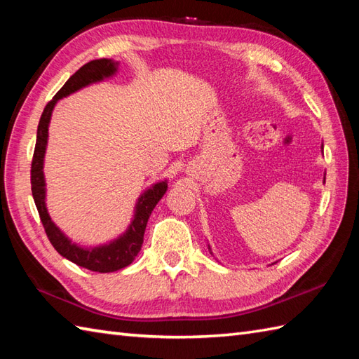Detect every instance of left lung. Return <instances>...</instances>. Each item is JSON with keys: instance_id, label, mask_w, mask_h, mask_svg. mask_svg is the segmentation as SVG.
Segmentation results:
<instances>
[{"instance_id": "obj_1", "label": "left lung", "mask_w": 359, "mask_h": 359, "mask_svg": "<svg viewBox=\"0 0 359 359\" xmlns=\"http://www.w3.org/2000/svg\"><path fill=\"white\" fill-rule=\"evenodd\" d=\"M324 182H325V177H324ZM208 250H210V253L212 255V251H211V248H210V245H208Z\"/></svg>"}]
</instances>
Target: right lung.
Returning <instances> with one entry per match:
<instances>
[{
  "instance_id": "add662e5",
  "label": "right lung",
  "mask_w": 359,
  "mask_h": 359,
  "mask_svg": "<svg viewBox=\"0 0 359 359\" xmlns=\"http://www.w3.org/2000/svg\"><path fill=\"white\" fill-rule=\"evenodd\" d=\"M118 62L112 58H98L81 66L72 77L65 83V86L58 90L55 97L46 104L41 114L40 123L36 129V143L34 151L32 170H30V184H32V196L36 205L38 215L48 234L50 243L60 255L66 257L67 261L77 264L83 269L98 273H112L125 269L133 264L135 256L139 255L143 243V234L147 230L148 219L152 210L156 208L158 201L162 199L168 189V180H160L148 187L139 196L134 205V215L126 230L118 234L117 238L98 245H81L72 241L62 228L53 222L48 205H46V177H44V157L46 148L49 140V125L52 118V112L55 104L65 97L79 93L80 89L88 88L90 85H97L104 80L116 77L118 72Z\"/></svg>"
}]
</instances>
